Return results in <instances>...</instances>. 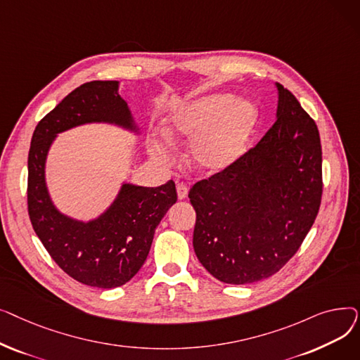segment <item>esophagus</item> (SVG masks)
Masks as SVG:
<instances>
[{
  "mask_svg": "<svg viewBox=\"0 0 360 360\" xmlns=\"http://www.w3.org/2000/svg\"><path fill=\"white\" fill-rule=\"evenodd\" d=\"M176 191H178V198L185 200L188 197V186L184 182L176 184Z\"/></svg>",
  "mask_w": 360,
  "mask_h": 360,
  "instance_id": "obj_1",
  "label": "esophagus"
}]
</instances>
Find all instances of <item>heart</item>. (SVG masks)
Listing matches in <instances>:
<instances>
[{"label": "heart", "instance_id": "heart-1", "mask_svg": "<svg viewBox=\"0 0 360 360\" xmlns=\"http://www.w3.org/2000/svg\"><path fill=\"white\" fill-rule=\"evenodd\" d=\"M258 109L232 93H212L176 106L169 115L166 132L175 141H190L193 163L204 172H221L236 163L254 136ZM151 155L170 159V143L153 139Z\"/></svg>", "mask_w": 360, "mask_h": 360}]
</instances>
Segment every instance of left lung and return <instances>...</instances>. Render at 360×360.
Returning <instances> with one entry per match:
<instances>
[{
    "label": "left lung",
    "mask_w": 360,
    "mask_h": 360,
    "mask_svg": "<svg viewBox=\"0 0 360 360\" xmlns=\"http://www.w3.org/2000/svg\"><path fill=\"white\" fill-rule=\"evenodd\" d=\"M278 90L277 120L231 167L198 181L193 245L202 267L229 285L276 274L296 254L323 195V151L315 121Z\"/></svg>",
    "instance_id": "left-lung-1"
}]
</instances>
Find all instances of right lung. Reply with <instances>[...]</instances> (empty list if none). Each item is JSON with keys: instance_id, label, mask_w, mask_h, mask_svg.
Wrapping results in <instances>:
<instances>
[{"instance_id": "1", "label": "right lung", "mask_w": 360, "mask_h": 360, "mask_svg": "<svg viewBox=\"0 0 360 360\" xmlns=\"http://www.w3.org/2000/svg\"><path fill=\"white\" fill-rule=\"evenodd\" d=\"M118 86L96 80L72 90L36 125L27 159V209L37 238L70 277L101 289L122 286L137 274L158 224L178 198L170 179L156 188L122 184L109 209L90 221L71 219L53 205L45 163L60 132L91 122L139 132Z\"/></svg>"}]
</instances>
